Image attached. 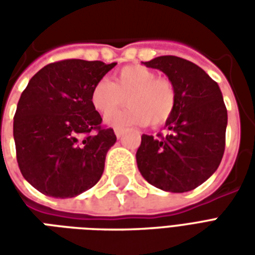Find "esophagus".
Segmentation results:
<instances>
[{"mask_svg":"<svg viewBox=\"0 0 255 255\" xmlns=\"http://www.w3.org/2000/svg\"><path fill=\"white\" fill-rule=\"evenodd\" d=\"M115 133H116L117 138H122L123 133H124V129H123V128H116V129H115Z\"/></svg>","mask_w":255,"mask_h":255,"instance_id":"obj_1","label":"esophagus"}]
</instances>
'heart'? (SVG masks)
<instances>
[{
	"instance_id": "heart-1",
	"label": "heart",
	"mask_w": 255,
	"mask_h": 255,
	"mask_svg": "<svg viewBox=\"0 0 255 255\" xmlns=\"http://www.w3.org/2000/svg\"><path fill=\"white\" fill-rule=\"evenodd\" d=\"M128 101V108L111 115ZM91 105L106 117V126L116 128L165 124L176 108V93L169 80L160 79L154 71L142 65H128L113 75V80L101 79L93 86Z\"/></svg>"
}]
</instances>
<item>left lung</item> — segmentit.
Instances as JSON below:
<instances>
[{"label":"left lung","mask_w":255,"mask_h":255,"mask_svg":"<svg viewBox=\"0 0 255 255\" xmlns=\"http://www.w3.org/2000/svg\"><path fill=\"white\" fill-rule=\"evenodd\" d=\"M160 69L176 93L164 138L142 135L136 164L144 180L168 192L191 191L219 168L225 149L227 108L219 84L197 64L176 56L143 63Z\"/></svg>","instance_id":"left-lung-1"}]
</instances>
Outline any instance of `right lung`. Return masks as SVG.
<instances>
[{
  "mask_svg": "<svg viewBox=\"0 0 255 255\" xmlns=\"http://www.w3.org/2000/svg\"><path fill=\"white\" fill-rule=\"evenodd\" d=\"M115 67L116 63L86 60L49 64L20 95L13 119L17 164L25 180L42 194L76 197L102 176L116 135L112 128H101L102 119L90 94Z\"/></svg>",
  "mask_w": 255,
  "mask_h": 255,
  "instance_id": "right-lung-1",
  "label": "right lung"
}]
</instances>
